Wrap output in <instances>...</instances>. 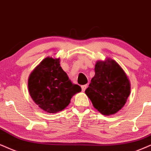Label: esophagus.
I'll return each instance as SVG.
<instances>
[{
	"label": "esophagus",
	"mask_w": 151,
	"mask_h": 151,
	"mask_svg": "<svg viewBox=\"0 0 151 151\" xmlns=\"http://www.w3.org/2000/svg\"><path fill=\"white\" fill-rule=\"evenodd\" d=\"M81 88H82V91H83V92H84V91H85V90H86V88H87V85H82Z\"/></svg>",
	"instance_id": "1"
}]
</instances>
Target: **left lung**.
Here are the masks:
<instances>
[{
	"label": "left lung",
	"mask_w": 151,
	"mask_h": 151,
	"mask_svg": "<svg viewBox=\"0 0 151 151\" xmlns=\"http://www.w3.org/2000/svg\"><path fill=\"white\" fill-rule=\"evenodd\" d=\"M95 75L85 90L94 107L101 114L116 113L124 106L130 94V83L116 61H98Z\"/></svg>",
	"instance_id": "8db88e82"
}]
</instances>
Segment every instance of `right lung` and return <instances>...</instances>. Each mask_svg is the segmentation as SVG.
<instances>
[{
  "label": "right lung",
  "instance_id": "1",
  "mask_svg": "<svg viewBox=\"0 0 151 151\" xmlns=\"http://www.w3.org/2000/svg\"><path fill=\"white\" fill-rule=\"evenodd\" d=\"M29 94L40 109L50 113L62 111L76 93L81 92L73 84L59 64V59L47 57L33 70L28 82Z\"/></svg>",
  "mask_w": 151,
  "mask_h": 151
}]
</instances>
